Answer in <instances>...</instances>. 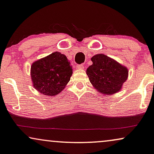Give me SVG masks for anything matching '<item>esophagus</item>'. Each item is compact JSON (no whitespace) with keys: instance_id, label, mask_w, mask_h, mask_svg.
<instances>
[{"instance_id":"1","label":"esophagus","mask_w":154,"mask_h":154,"mask_svg":"<svg viewBox=\"0 0 154 154\" xmlns=\"http://www.w3.org/2000/svg\"><path fill=\"white\" fill-rule=\"evenodd\" d=\"M76 68H77V69H79V70H80V69H83L84 67H83L82 65H77V67H76Z\"/></svg>"}]
</instances>
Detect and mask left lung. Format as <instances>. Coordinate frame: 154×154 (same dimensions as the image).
I'll return each mask as SVG.
<instances>
[{
  "mask_svg": "<svg viewBox=\"0 0 154 154\" xmlns=\"http://www.w3.org/2000/svg\"><path fill=\"white\" fill-rule=\"evenodd\" d=\"M91 60L92 65L87 68L86 72L94 88L107 95L120 91L128 78L127 68L103 54L93 56Z\"/></svg>",
  "mask_w": 154,
  "mask_h": 154,
  "instance_id": "obj_1",
  "label": "left lung"
}]
</instances>
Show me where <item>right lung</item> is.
Returning a JSON list of instances; mask_svg holds the SVG:
<instances>
[{
  "label": "right lung",
  "instance_id": "obj_1",
  "mask_svg": "<svg viewBox=\"0 0 154 154\" xmlns=\"http://www.w3.org/2000/svg\"><path fill=\"white\" fill-rule=\"evenodd\" d=\"M30 75L35 89L46 96H54L70 80L72 67L65 54L54 52L32 63Z\"/></svg>",
  "mask_w": 154,
  "mask_h": 154
}]
</instances>
